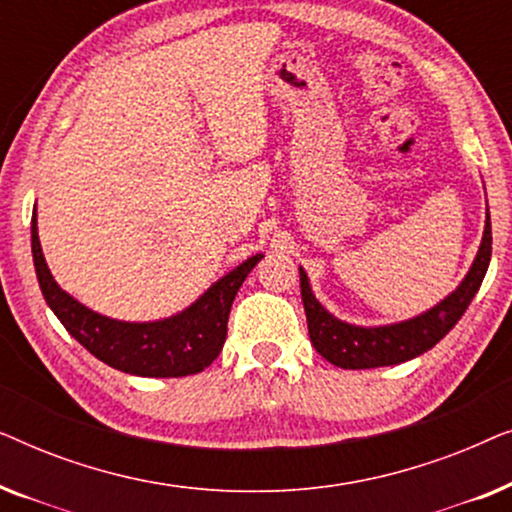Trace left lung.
Segmentation results:
<instances>
[{
    "label": "left lung",
    "instance_id": "obj_1",
    "mask_svg": "<svg viewBox=\"0 0 512 512\" xmlns=\"http://www.w3.org/2000/svg\"><path fill=\"white\" fill-rule=\"evenodd\" d=\"M489 258H492V219H489L487 207L478 254H475L471 268L457 289L417 317L382 326H359L335 317L314 296L307 272L298 268L300 296H303L307 331H310L314 349L328 363L345 370L396 366V363L410 361L429 352L452 331L461 314L466 312V307L471 305L482 279L487 275Z\"/></svg>",
    "mask_w": 512,
    "mask_h": 512
}]
</instances>
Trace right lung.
<instances>
[{
  "label": "right lung",
  "mask_w": 512,
  "mask_h": 512,
  "mask_svg": "<svg viewBox=\"0 0 512 512\" xmlns=\"http://www.w3.org/2000/svg\"><path fill=\"white\" fill-rule=\"evenodd\" d=\"M32 258L39 289L60 324L95 359L137 377L195 375L219 356L228 333V314L240 286L263 254L249 256L226 272L202 296L172 317L156 321H121L104 317L69 296L55 282L41 251L37 205L32 212Z\"/></svg>",
  "instance_id": "add662e5"
}]
</instances>
